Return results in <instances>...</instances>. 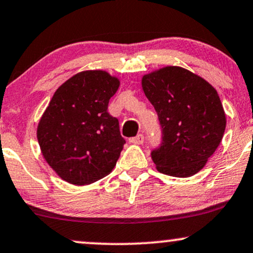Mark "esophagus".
Instances as JSON below:
<instances>
[{"instance_id": "1", "label": "esophagus", "mask_w": 253, "mask_h": 253, "mask_svg": "<svg viewBox=\"0 0 253 253\" xmlns=\"http://www.w3.org/2000/svg\"><path fill=\"white\" fill-rule=\"evenodd\" d=\"M129 142L130 144H134V145H141L142 142H144V135L139 134V135L134 136V138H130Z\"/></svg>"}]
</instances>
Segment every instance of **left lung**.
Returning <instances> with one entry per match:
<instances>
[{
    "label": "left lung",
    "instance_id": "1",
    "mask_svg": "<svg viewBox=\"0 0 253 253\" xmlns=\"http://www.w3.org/2000/svg\"><path fill=\"white\" fill-rule=\"evenodd\" d=\"M141 86L163 128V144L152 152L156 169L178 178L194 175L218 148L226 127L217 90L178 66L145 74Z\"/></svg>",
    "mask_w": 253,
    "mask_h": 253
}]
</instances>
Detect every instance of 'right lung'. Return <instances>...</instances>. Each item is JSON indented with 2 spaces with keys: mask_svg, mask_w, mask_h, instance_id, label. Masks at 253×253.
<instances>
[{
  "mask_svg": "<svg viewBox=\"0 0 253 253\" xmlns=\"http://www.w3.org/2000/svg\"><path fill=\"white\" fill-rule=\"evenodd\" d=\"M120 80L101 69L82 71L57 88L38 125L44 160L69 184H93L113 171L125 140L109 99Z\"/></svg>",
  "mask_w": 253,
  "mask_h": 253,
  "instance_id": "right-lung-1",
  "label": "right lung"
}]
</instances>
